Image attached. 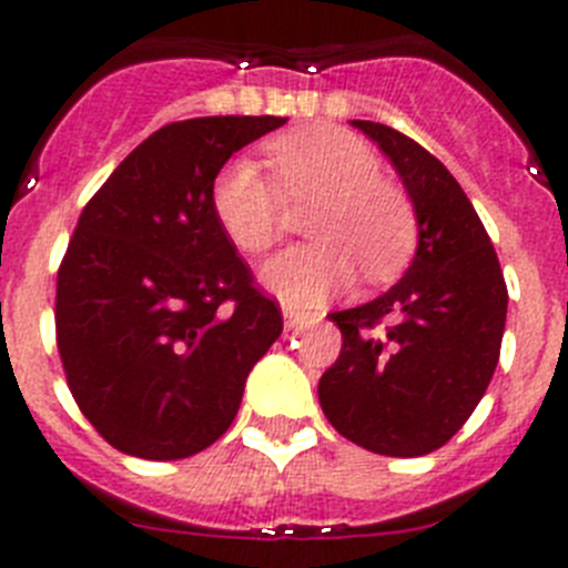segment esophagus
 <instances>
[{"label":"esophagus","instance_id":"1","mask_svg":"<svg viewBox=\"0 0 568 568\" xmlns=\"http://www.w3.org/2000/svg\"><path fill=\"white\" fill-rule=\"evenodd\" d=\"M315 321H321L318 315H310V313H301V310L284 307V327L287 329L307 327V324H315Z\"/></svg>","mask_w":568,"mask_h":568}]
</instances>
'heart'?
I'll use <instances>...</instances> for the list:
<instances>
[{
  "label": "heart",
  "instance_id": "heart-1",
  "mask_svg": "<svg viewBox=\"0 0 568 568\" xmlns=\"http://www.w3.org/2000/svg\"><path fill=\"white\" fill-rule=\"evenodd\" d=\"M277 184L253 159H235L213 184L224 235L250 255L281 239L287 202H318L301 244L261 267V284L295 307L321 304L353 284L355 264L369 281L393 278L413 255L418 222L395 184L381 179V159L364 139L338 128H307L270 144Z\"/></svg>",
  "mask_w": 568,
  "mask_h": 568
}]
</instances>
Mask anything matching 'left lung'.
<instances>
[{
    "label": "left lung",
    "instance_id": "left-lung-1",
    "mask_svg": "<svg viewBox=\"0 0 568 568\" xmlns=\"http://www.w3.org/2000/svg\"><path fill=\"white\" fill-rule=\"evenodd\" d=\"M398 170L418 247L398 284L329 318L341 355L318 381L321 409L346 440L389 458L446 444L484 398L506 327L504 273L455 175L409 135L358 122Z\"/></svg>",
    "mask_w": 568,
    "mask_h": 568
}]
</instances>
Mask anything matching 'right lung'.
Segmentation results:
<instances>
[{"label": "right lung", "mask_w": 568, "mask_h": 568, "mask_svg": "<svg viewBox=\"0 0 568 568\" xmlns=\"http://www.w3.org/2000/svg\"><path fill=\"white\" fill-rule=\"evenodd\" d=\"M281 115L164 124L110 173L70 239L57 341L84 418L119 453L179 460L222 438L281 310L253 287L213 210L235 150Z\"/></svg>", "instance_id": "1"}]
</instances>
